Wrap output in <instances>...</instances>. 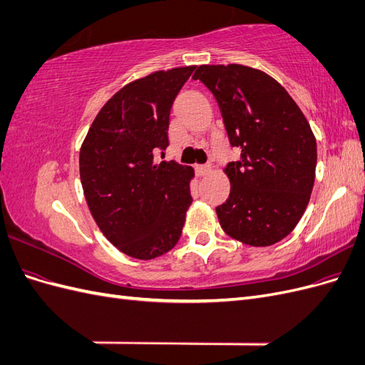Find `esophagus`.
Here are the masks:
<instances>
[{"instance_id": "esophagus-1", "label": "esophagus", "mask_w": 365, "mask_h": 365, "mask_svg": "<svg viewBox=\"0 0 365 365\" xmlns=\"http://www.w3.org/2000/svg\"><path fill=\"white\" fill-rule=\"evenodd\" d=\"M212 172V165L210 164H201V165H196V173L200 176H205Z\"/></svg>"}]
</instances>
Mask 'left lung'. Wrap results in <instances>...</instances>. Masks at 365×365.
Returning <instances> with one entry per match:
<instances>
[{
    "label": "left lung",
    "mask_w": 365,
    "mask_h": 365,
    "mask_svg": "<svg viewBox=\"0 0 365 365\" xmlns=\"http://www.w3.org/2000/svg\"><path fill=\"white\" fill-rule=\"evenodd\" d=\"M215 96L231 148L228 200L216 207L225 233L251 247L284 239L311 200L317 141L300 108L272 77L244 65H201L193 74Z\"/></svg>",
    "instance_id": "8db88e82"
}]
</instances>
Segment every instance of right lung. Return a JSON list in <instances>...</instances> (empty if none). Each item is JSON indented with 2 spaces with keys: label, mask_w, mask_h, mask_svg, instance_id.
<instances>
[{
  "label": "right lung",
  "mask_w": 365,
  "mask_h": 365,
  "mask_svg": "<svg viewBox=\"0 0 365 365\" xmlns=\"http://www.w3.org/2000/svg\"><path fill=\"white\" fill-rule=\"evenodd\" d=\"M193 71H157L121 88L94 118L81 149V181L96 224L134 259L172 250L193 201L190 165L155 158L169 146L170 109Z\"/></svg>",
  "instance_id": "1"
}]
</instances>
